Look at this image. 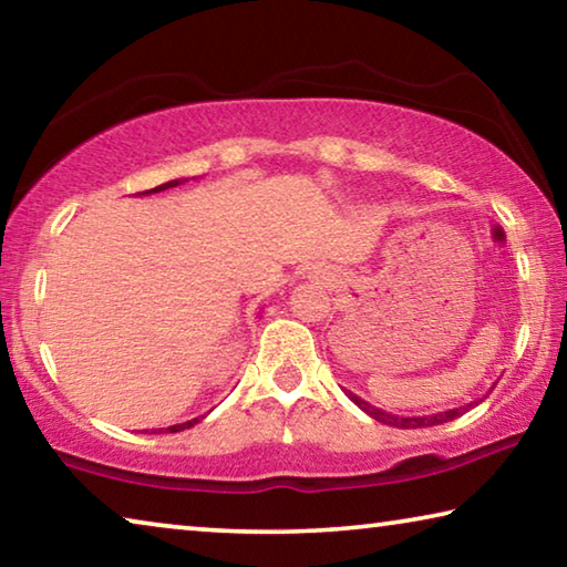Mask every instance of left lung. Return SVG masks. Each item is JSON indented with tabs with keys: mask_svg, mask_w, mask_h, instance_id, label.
I'll use <instances>...</instances> for the list:
<instances>
[{
	"mask_svg": "<svg viewBox=\"0 0 567 567\" xmlns=\"http://www.w3.org/2000/svg\"><path fill=\"white\" fill-rule=\"evenodd\" d=\"M350 400L358 405L362 412H368V415L372 420L382 422V425H392V427H402V430H410V427H433V425H443V422H450L463 415V412H467L470 408H475L480 400L475 402H467V405L463 408H453V410H445V412H433V415H417V417H402V415H392V412H385L380 410L375 405H370L368 400H362L358 395H352V392H348Z\"/></svg>",
	"mask_w": 567,
	"mask_h": 567,
	"instance_id": "obj_1",
	"label": "left lung"
}]
</instances>
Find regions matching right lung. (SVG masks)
<instances>
[{
    "label": "right lung",
    "instance_id": "add662e5",
    "mask_svg": "<svg viewBox=\"0 0 567 567\" xmlns=\"http://www.w3.org/2000/svg\"><path fill=\"white\" fill-rule=\"evenodd\" d=\"M182 182H187V179H169V182H165V185H159V187H155V189H145V192H140V195H157V192H165V189H169V187H177V185H182ZM203 417H205V415L192 417V420H187V422H179V425L157 427V430H152V433H165V430H169V433H179V430H187V427H192V425H197V422L203 420Z\"/></svg>",
    "mask_w": 567,
    "mask_h": 567
}]
</instances>
